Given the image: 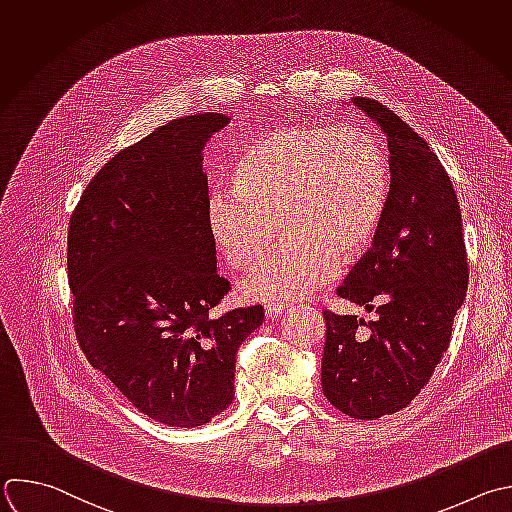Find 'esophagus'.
<instances>
[{
    "label": "esophagus",
    "instance_id": "obj_1",
    "mask_svg": "<svg viewBox=\"0 0 512 512\" xmlns=\"http://www.w3.org/2000/svg\"><path fill=\"white\" fill-rule=\"evenodd\" d=\"M285 309H287L285 303H267V305H265V317H267V319L279 317Z\"/></svg>",
    "mask_w": 512,
    "mask_h": 512
}]
</instances>
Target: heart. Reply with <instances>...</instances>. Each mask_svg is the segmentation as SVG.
<instances>
[{
  "instance_id": "b5f03b06",
  "label": "heart",
  "mask_w": 512,
  "mask_h": 512,
  "mask_svg": "<svg viewBox=\"0 0 512 512\" xmlns=\"http://www.w3.org/2000/svg\"><path fill=\"white\" fill-rule=\"evenodd\" d=\"M390 166L378 138L356 124H293L255 138L235 160L231 191L209 201L213 241L233 269L257 263L251 299H297L374 245L390 203Z\"/></svg>"
}]
</instances>
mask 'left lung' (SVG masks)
Listing matches in <instances>:
<instances>
[{"label": "left lung", "instance_id": "1", "mask_svg": "<svg viewBox=\"0 0 512 512\" xmlns=\"http://www.w3.org/2000/svg\"><path fill=\"white\" fill-rule=\"evenodd\" d=\"M386 134L390 203L372 249L337 295L374 321L323 311L321 388L339 412L376 420L406 408L448 350L468 289L462 215L428 142L372 98H354Z\"/></svg>", "mask_w": 512, "mask_h": 512}]
</instances>
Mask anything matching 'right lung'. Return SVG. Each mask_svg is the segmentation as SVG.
I'll return each mask as SVG.
<instances>
[{"mask_svg":"<svg viewBox=\"0 0 512 512\" xmlns=\"http://www.w3.org/2000/svg\"><path fill=\"white\" fill-rule=\"evenodd\" d=\"M229 116L170 120L112 156L68 229L78 344L148 418L195 428L235 398V358L263 307L213 309L231 285L217 273L203 148Z\"/></svg>","mask_w":512,"mask_h":512,"instance_id":"obj_1","label":"right lung"}]
</instances>
